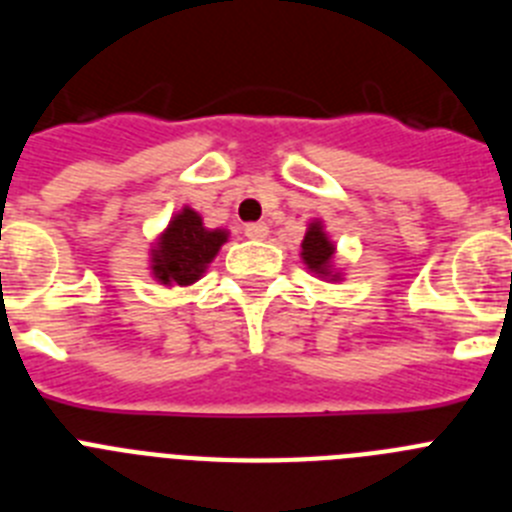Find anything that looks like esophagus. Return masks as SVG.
Instances as JSON below:
<instances>
[{"label":"esophagus","mask_w":512,"mask_h":512,"mask_svg":"<svg viewBox=\"0 0 512 512\" xmlns=\"http://www.w3.org/2000/svg\"><path fill=\"white\" fill-rule=\"evenodd\" d=\"M246 235L251 241H264L266 235H269V225L266 223H248L246 225Z\"/></svg>","instance_id":"esophagus-1"}]
</instances>
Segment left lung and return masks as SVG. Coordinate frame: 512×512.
<instances>
[{"label": "left lung", "instance_id": "obj_1", "mask_svg": "<svg viewBox=\"0 0 512 512\" xmlns=\"http://www.w3.org/2000/svg\"><path fill=\"white\" fill-rule=\"evenodd\" d=\"M300 259L312 277L323 279V282H341L343 279V271L336 269V243L330 241L328 230L318 217L307 223L305 238L300 243Z\"/></svg>", "mask_w": 512, "mask_h": 512}]
</instances>
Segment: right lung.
<instances>
[{
  "mask_svg": "<svg viewBox=\"0 0 512 512\" xmlns=\"http://www.w3.org/2000/svg\"><path fill=\"white\" fill-rule=\"evenodd\" d=\"M225 228H207L202 215L184 205L174 212L148 251L151 277L164 287H192L207 274V266L215 261L217 251L228 243Z\"/></svg>",
  "mask_w": 512,
  "mask_h": 512,
  "instance_id": "obj_1",
  "label": "right lung"
}]
</instances>
